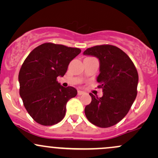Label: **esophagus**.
<instances>
[{
    "instance_id": "1",
    "label": "esophagus",
    "mask_w": 158,
    "mask_h": 158,
    "mask_svg": "<svg viewBox=\"0 0 158 158\" xmlns=\"http://www.w3.org/2000/svg\"><path fill=\"white\" fill-rule=\"evenodd\" d=\"M84 93H85V92L82 91V90H78V95H79V96L82 95V94Z\"/></svg>"
}]
</instances>
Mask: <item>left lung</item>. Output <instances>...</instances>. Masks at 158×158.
I'll return each mask as SVG.
<instances>
[{
    "instance_id": "8db88e82",
    "label": "left lung",
    "mask_w": 158,
    "mask_h": 158,
    "mask_svg": "<svg viewBox=\"0 0 158 158\" xmlns=\"http://www.w3.org/2000/svg\"><path fill=\"white\" fill-rule=\"evenodd\" d=\"M83 54L99 59L100 73L97 81L103 91L102 97L90 94L92 100L85 107V116L98 127L113 126L126 117L137 97V69L129 56L113 45L92 47Z\"/></svg>"
}]
</instances>
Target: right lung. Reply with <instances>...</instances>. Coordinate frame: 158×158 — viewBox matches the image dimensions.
Returning a JSON list of instances; mask_svg holds the SVG:
<instances>
[{
  "instance_id": "obj_1",
  "label": "right lung",
  "mask_w": 158,
  "mask_h": 158,
  "mask_svg": "<svg viewBox=\"0 0 158 158\" xmlns=\"http://www.w3.org/2000/svg\"><path fill=\"white\" fill-rule=\"evenodd\" d=\"M81 52L79 48L44 43L29 54L20 69L19 94L23 106L36 123L52 126L64 117L66 104L75 97L73 87L64 88L58 77H64L68 64Z\"/></svg>"
}]
</instances>
